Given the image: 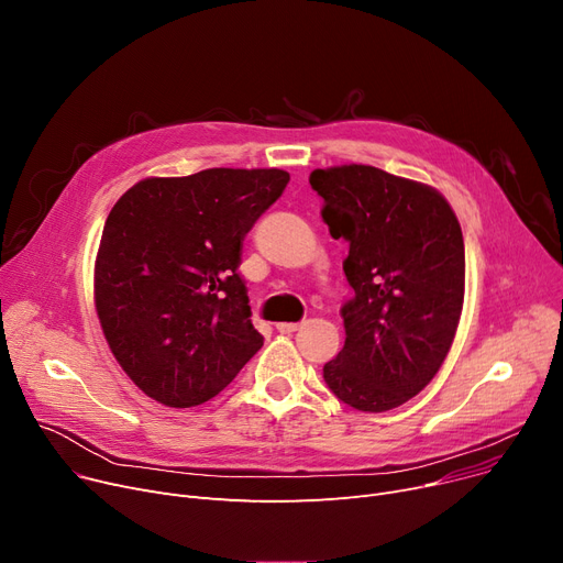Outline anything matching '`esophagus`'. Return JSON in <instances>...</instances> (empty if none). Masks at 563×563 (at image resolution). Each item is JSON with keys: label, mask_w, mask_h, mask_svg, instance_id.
<instances>
[{"label": "esophagus", "mask_w": 563, "mask_h": 563, "mask_svg": "<svg viewBox=\"0 0 563 563\" xmlns=\"http://www.w3.org/2000/svg\"><path fill=\"white\" fill-rule=\"evenodd\" d=\"M298 330H300V323H277V332H282V334H292Z\"/></svg>", "instance_id": "1"}]
</instances>
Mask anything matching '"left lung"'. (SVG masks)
Wrapping results in <instances>:
<instances>
[{
  "label": "left lung",
  "instance_id": "1",
  "mask_svg": "<svg viewBox=\"0 0 563 563\" xmlns=\"http://www.w3.org/2000/svg\"><path fill=\"white\" fill-rule=\"evenodd\" d=\"M323 220L347 243L355 296L341 307L345 343L323 366L330 391L362 412L417 396L440 371L465 292L461 224L433 187L376 167L316 169Z\"/></svg>",
  "mask_w": 563,
  "mask_h": 563
}]
</instances>
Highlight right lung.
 Here are the masks:
<instances>
[{
    "mask_svg": "<svg viewBox=\"0 0 563 563\" xmlns=\"http://www.w3.org/2000/svg\"><path fill=\"white\" fill-rule=\"evenodd\" d=\"M288 180L282 169L146 178L107 216L96 309L117 362L146 396L201 406L258 353L238 267L245 235Z\"/></svg>",
    "mask_w": 563,
    "mask_h": 563,
    "instance_id": "obj_1",
    "label": "right lung"
}]
</instances>
